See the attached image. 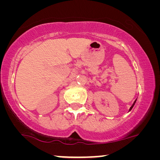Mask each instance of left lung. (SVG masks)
Listing matches in <instances>:
<instances>
[{"instance_id":"1","label":"left lung","mask_w":160,"mask_h":160,"mask_svg":"<svg viewBox=\"0 0 160 160\" xmlns=\"http://www.w3.org/2000/svg\"><path fill=\"white\" fill-rule=\"evenodd\" d=\"M137 99H136V100H135V101H134V102H133V104H132V106H131V108H130V109H129V111H131V110H132V108H133V106H134V104H135V103H136V102H137Z\"/></svg>"}]
</instances>
